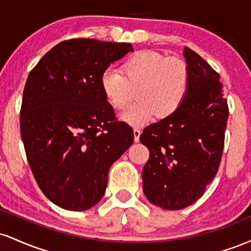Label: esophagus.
I'll list each match as a JSON object with an SVG mask.
<instances>
[{"mask_svg":"<svg viewBox=\"0 0 251 251\" xmlns=\"http://www.w3.org/2000/svg\"><path fill=\"white\" fill-rule=\"evenodd\" d=\"M142 134V131L139 128H134L133 129V135H134V142H139V137Z\"/></svg>","mask_w":251,"mask_h":251,"instance_id":"obj_1","label":"esophagus"}]
</instances>
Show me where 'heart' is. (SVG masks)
<instances>
[{"label":"heart","mask_w":251,"mask_h":251,"mask_svg":"<svg viewBox=\"0 0 251 251\" xmlns=\"http://www.w3.org/2000/svg\"><path fill=\"white\" fill-rule=\"evenodd\" d=\"M100 83L106 100L118 111L127 107L135 94L138 101L120 118L129 125L144 126L155 116L169 119L181 107L190 89V72L183 60L140 50L123 62L122 73L106 71Z\"/></svg>","instance_id":"b5f03b06"}]
</instances>
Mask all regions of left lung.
<instances>
[{
    "label": "left lung",
    "instance_id": "obj_1",
    "mask_svg": "<svg viewBox=\"0 0 251 251\" xmlns=\"http://www.w3.org/2000/svg\"><path fill=\"white\" fill-rule=\"evenodd\" d=\"M190 89L169 119L143 131L150 151L143 169V190L155 206L179 210L194 204L217 174L224 148L229 108L220 74L190 48H184Z\"/></svg>",
    "mask_w": 251,
    "mask_h": 251
}]
</instances>
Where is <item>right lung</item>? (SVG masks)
<instances>
[{
    "label": "right lung",
    "instance_id": "add662e5",
    "mask_svg": "<svg viewBox=\"0 0 251 251\" xmlns=\"http://www.w3.org/2000/svg\"><path fill=\"white\" fill-rule=\"evenodd\" d=\"M128 51L131 43L66 40L28 75L21 137L37 185L60 208L96 205L111 165L133 143V129L117 122L100 83L109 65Z\"/></svg>",
    "mask_w": 251,
    "mask_h": 251
}]
</instances>
